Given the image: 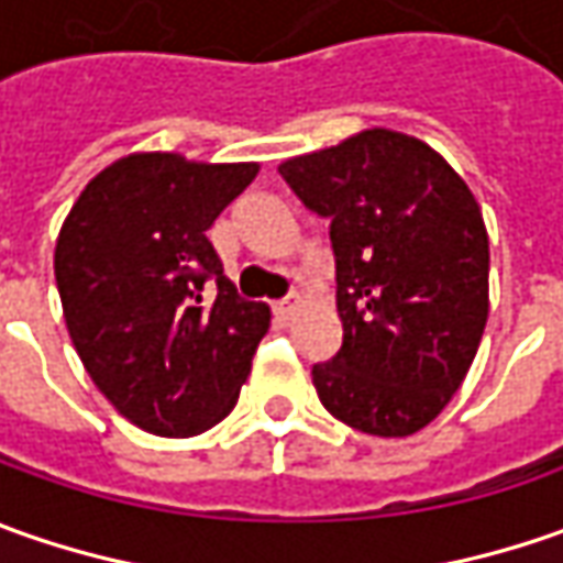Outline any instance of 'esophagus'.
Instances as JSON below:
<instances>
[{"instance_id":"34e87169","label":"esophagus","mask_w":563,"mask_h":563,"mask_svg":"<svg viewBox=\"0 0 563 563\" xmlns=\"http://www.w3.org/2000/svg\"><path fill=\"white\" fill-rule=\"evenodd\" d=\"M272 313H275V319H291L294 313H297V297H285V300H278V303H272Z\"/></svg>"}]
</instances>
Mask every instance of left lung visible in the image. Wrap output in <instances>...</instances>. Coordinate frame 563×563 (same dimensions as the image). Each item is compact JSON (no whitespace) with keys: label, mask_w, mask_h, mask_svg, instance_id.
Here are the masks:
<instances>
[{"label":"left lung","mask_w":563,"mask_h":563,"mask_svg":"<svg viewBox=\"0 0 563 563\" xmlns=\"http://www.w3.org/2000/svg\"><path fill=\"white\" fill-rule=\"evenodd\" d=\"M278 175L329 222L344 338L313 363L322 407L351 429L398 439L461 388L488 319L479 203L426 143L363 131L282 163Z\"/></svg>","instance_id":"obj_1"}]
</instances>
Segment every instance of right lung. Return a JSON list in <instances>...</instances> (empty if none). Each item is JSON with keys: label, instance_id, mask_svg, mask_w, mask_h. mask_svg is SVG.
Wrapping results in <instances>:
<instances>
[{"label": "right lung", "instance_id": "obj_1", "mask_svg": "<svg viewBox=\"0 0 563 563\" xmlns=\"http://www.w3.org/2000/svg\"><path fill=\"white\" fill-rule=\"evenodd\" d=\"M256 172L124 156L62 225L55 285L77 357L121 417L153 435L185 439L225 420L269 332V307L238 297L206 238Z\"/></svg>", "mask_w": 563, "mask_h": 563}]
</instances>
